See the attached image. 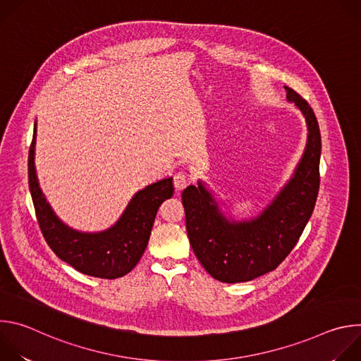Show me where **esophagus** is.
<instances>
[{"label":"esophagus","mask_w":361,"mask_h":361,"mask_svg":"<svg viewBox=\"0 0 361 361\" xmlns=\"http://www.w3.org/2000/svg\"><path fill=\"white\" fill-rule=\"evenodd\" d=\"M190 176L185 173V171H178V173H176L174 174V185H176V188L180 191V190H184L187 185H188V183H190Z\"/></svg>","instance_id":"1"}]
</instances>
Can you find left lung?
I'll list each match as a JSON object with an SVG mask.
<instances>
[{"instance_id":"obj_1","label":"left lung","mask_w":361,"mask_h":361,"mask_svg":"<svg viewBox=\"0 0 361 361\" xmlns=\"http://www.w3.org/2000/svg\"><path fill=\"white\" fill-rule=\"evenodd\" d=\"M305 117L308 140L294 178L262 216L251 221H228L217 202L200 184L183 194L185 227L198 262L212 277L223 283H243L276 270L297 244L310 220L320 188L322 135L310 104L286 87Z\"/></svg>"}]
</instances>
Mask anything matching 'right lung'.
I'll return each mask as SVG.
<instances>
[{"label":"right lung","instance_id":"right-lung-1","mask_svg":"<svg viewBox=\"0 0 361 361\" xmlns=\"http://www.w3.org/2000/svg\"><path fill=\"white\" fill-rule=\"evenodd\" d=\"M35 133L37 128L28 151V184L47 244L63 262L82 274L109 280L126 276L144 254L160 204L174 192L173 178H164L138 191L110 230L98 234L77 233L56 217L38 187L34 167Z\"/></svg>","mask_w":361,"mask_h":361}]
</instances>
